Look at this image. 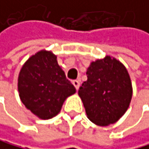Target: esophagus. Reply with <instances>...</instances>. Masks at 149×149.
<instances>
[{"label": "esophagus", "instance_id": "1", "mask_svg": "<svg viewBox=\"0 0 149 149\" xmlns=\"http://www.w3.org/2000/svg\"><path fill=\"white\" fill-rule=\"evenodd\" d=\"M72 83H73L74 87L76 88V90H78L79 88H80V81H79V80H75V81H72Z\"/></svg>", "mask_w": 149, "mask_h": 149}]
</instances>
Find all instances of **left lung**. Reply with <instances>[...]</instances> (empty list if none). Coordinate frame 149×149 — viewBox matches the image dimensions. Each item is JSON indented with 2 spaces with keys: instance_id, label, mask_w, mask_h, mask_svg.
Here are the masks:
<instances>
[{
  "instance_id": "obj_1",
  "label": "left lung",
  "mask_w": 149,
  "mask_h": 149,
  "mask_svg": "<svg viewBox=\"0 0 149 149\" xmlns=\"http://www.w3.org/2000/svg\"><path fill=\"white\" fill-rule=\"evenodd\" d=\"M86 75L78 93L87 118L98 126L115 123L128 109L133 96L127 68L118 59L106 56L91 62Z\"/></svg>"
}]
</instances>
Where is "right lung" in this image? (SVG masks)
Listing matches in <instances>:
<instances>
[{
	"instance_id": "right-lung-1",
	"label": "right lung",
	"mask_w": 149,
	"mask_h": 149,
	"mask_svg": "<svg viewBox=\"0 0 149 149\" xmlns=\"http://www.w3.org/2000/svg\"><path fill=\"white\" fill-rule=\"evenodd\" d=\"M52 51L40 50L24 63L17 79L21 102L40 120L56 117L76 93Z\"/></svg>"
}]
</instances>
